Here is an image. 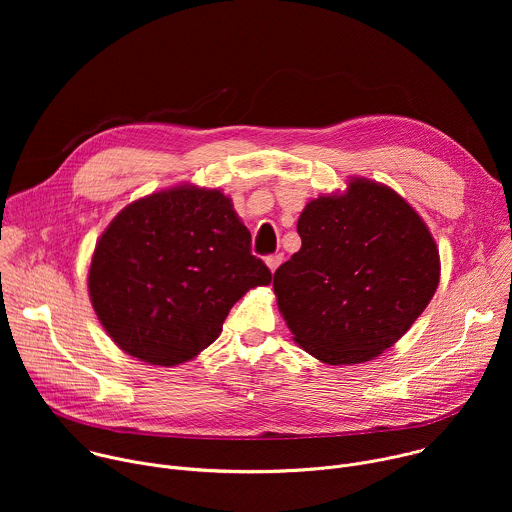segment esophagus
<instances>
[{
	"instance_id": "obj_1",
	"label": "esophagus",
	"mask_w": 512,
	"mask_h": 512,
	"mask_svg": "<svg viewBox=\"0 0 512 512\" xmlns=\"http://www.w3.org/2000/svg\"><path fill=\"white\" fill-rule=\"evenodd\" d=\"M281 261H283V255H281V253H277V255H269V257L265 259V263H267V267L271 269V273L281 265Z\"/></svg>"
}]
</instances>
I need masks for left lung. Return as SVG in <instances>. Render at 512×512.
<instances>
[{
  "mask_svg": "<svg viewBox=\"0 0 512 512\" xmlns=\"http://www.w3.org/2000/svg\"><path fill=\"white\" fill-rule=\"evenodd\" d=\"M302 249L273 291L294 340L326 364H358L391 348L440 283V253L421 216L389 186L354 178L306 204Z\"/></svg>",
  "mask_w": 512,
  "mask_h": 512,
  "instance_id": "obj_1",
  "label": "left lung"
}]
</instances>
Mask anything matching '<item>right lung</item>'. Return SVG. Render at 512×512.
Returning a JSON list of instances; mask_svg holds the SVG:
<instances>
[{
	"instance_id": "add662e5",
	"label": "right lung",
	"mask_w": 512,
	"mask_h": 512,
	"mask_svg": "<svg viewBox=\"0 0 512 512\" xmlns=\"http://www.w3.org/2000/svg\"><path fill=\"white\" fill-rule=\"evenodd\" d=\"M271 283L251 233L221 190L178 186L125 206L101 235L89 296L127 354L162 367L194 358L231 308Z\"/></svg>"
}]
</instances>
